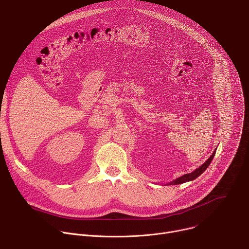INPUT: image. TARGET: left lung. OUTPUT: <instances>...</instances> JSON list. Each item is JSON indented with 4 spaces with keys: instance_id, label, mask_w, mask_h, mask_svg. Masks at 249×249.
<instances>
[{
    "instance_id": "8db88e82",
    "label": "left lung",
    "mask_w": 249,
    "mask_h": 249,
    "mask_svg": "<svg viewBox=\"0 0 249 249\" xmlns=\"http://www.w3.org/2000/svg\"><path fill=\"white\" fill-rule=\"evenodd\" d=\"M215 154H216V150L214 151V153L212 154V156H211L201 166H199L197 169H195V170L192 171L191 173H187V174H184V175L178 177V178H176V179L172 180V181L169 182L168 184H169V185H176V184H181V183H184V182H187V181H191V180L196 179L197 177H198L199 175H201V174L206 170V168L210 165V163H211L213 158L215 157Z\"/></svg>"
}]
</instances>
